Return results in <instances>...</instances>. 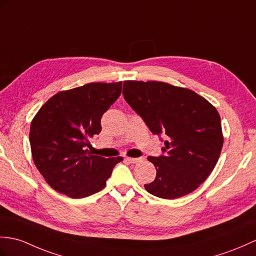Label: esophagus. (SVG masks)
Returning <instances> with one entry per match:
<instances>
[{
    "instance_id": "esophagus-1",
    "label": "esophagus",
    "mask_w": 256,
    "mask_h": 256,
    "mask_svg": "<svg viewBox=\"0 0 256 256\" xmlns=\"http://www.w3.org/2000/svg\"><path fill=\"white\" fill-rule=\"evenodd\" d=\"M126 160L128 162H130V164H138V162H140V158H130V157H126Z\"/></svg>"
}]
</instances>
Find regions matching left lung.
I'll use <instances>...</instances> for the list:
<instances>
[{"label":"left lung","instance_id":"8db88e82","mask_svg":"<svg viewBox=\"0 0 256 256\" xmlns=\"http://www.w3.org/2000/svg\"><path fill=\"white\" fill-rule=\"evenodd\" d=\"M123 94L154 134H166L164 155L148 157L157 174L145 188L162 198L193 192L208 176L224 144L220 116L191 89L150 80H126Z\"/></svg>","mask_w":256,"mask_h":256}]
</instances>
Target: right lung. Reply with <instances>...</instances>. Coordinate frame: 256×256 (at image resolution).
<instances>
[{"label": "right lung", "instance_id": "1", "mask_svg": "<svg viewBox=\"0 0 256 256\" xmlns=\"http://www.w3.org/2000/svg\"><path fill=\"white\" fill-rule=\"evenodd\" d=\"M122 82H89L52 96L32 118L29 132L36 167L49 186L72 198L101 191L122 157L86 150L101 130V116L121 94Z\"/></svg>", "mask_w": 256, "mask_h": 256}]
</instances>
